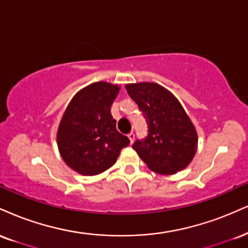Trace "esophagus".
I'll list each match as a JSON object with an SVG mask.
<instances>
[{"mask_svg": "<svg viewBox=\"0 0 248 248\" xmlns=\"http://www.w3.org/2000/svg\"><path fill=\"white\" fill-rule=\"evenodd\" d=\"M128 139H129V141H130V143H133L134 142V140H135V134H134L133 132H130L129 134H128Z\"/></svg>", "mask_w": 248, "mask_h": 248, "instance_id": "34e87169", "label": "esophagus"}]
</instances>
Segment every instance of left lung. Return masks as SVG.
Returning <instances> with one entry per match:
<instances>
[{
  "label": "left lung",
  "mask_w": 248,
  "mask_h": 248,
  "mask_svg": "<svg viewBox=\"0 0 248 248\" xmlns=\"http://www.w3.org/2000/svg\"><path fill=\"white\" fill-rule=\"evenodd\" d=\"M148 124V136L133 149L151 171L175 174L186 169L198 150V133L183 105L157 83L126 84Z\"/></svg>",
  "instance_id": "1"
}]
</instances>
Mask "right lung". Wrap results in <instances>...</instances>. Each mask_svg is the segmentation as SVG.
Wrapping results in <instances>:
<instances>
[{
  "mask_svg": "<svg viewBox=\"0 0 248 248\" xmlns=\"http://www.w3.org/2000/svg\"><path fill=\"white\" fill-rule=\"evenodd\" d=\"M120 86L95 82L74 95L60 121L56 142L64 163L82 175H97L112 168L129 144L116 130L111 106Z\"/></svg>",
  "mask_w": 248,
  "mask_h": 248,
  "instance_id": "right-lung-1",
  "label": "right lung"
}]
</instances>
